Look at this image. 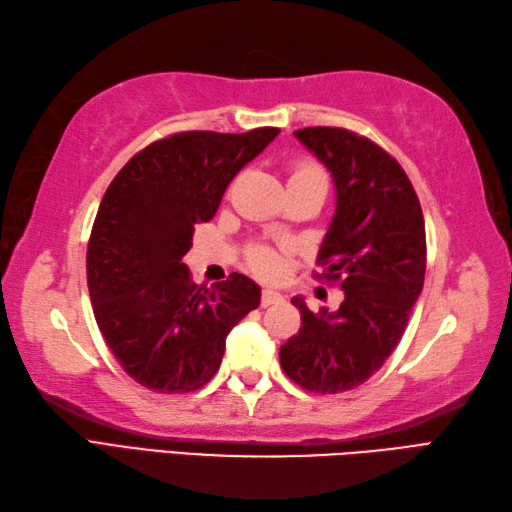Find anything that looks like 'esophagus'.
Returning <instances> with one entry per match:
<instances>
[{"mask_svg":"<svg viewBox=\"0 0 512 512\" xmlns=\"http://www.w3.org/2000/svg\"><path fill=\"white\" fill-rule=\"evenodd\" d=\"M283 302V294H278L274 289H263V296H260V305L269 307V305H278Z\"/></svg>","mask_w":512,"mask_h":512,"instance_id":"esophagus-1","label":"esophagus"}]
</instances>
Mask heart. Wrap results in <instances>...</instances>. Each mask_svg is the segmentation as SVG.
Wrapping results in <instances>:
<instances>
[{
  "label": "heart",
  "mask_w": 512,
  "mask_h": 512,
  "mask_svg": "<svg viewBox=\"0 0 512 512\" xmlns=\"http://www.w3.org/2000/svg\"><path fill=\"white\" fill-rule=\"evenodd\" d=\"M289 181H320V183L327 185L325 172H322L316 163H309V161L296 163L294 168H291ZM249 265H252V269L258 271L260 276H267V278L276 276L280 271L278 256L267 247L252 249V254H249Z\"/></svg>",
  "instance_id": "heart-1"
}]
</instances>
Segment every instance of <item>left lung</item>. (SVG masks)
Wrapping results in <instances>:
<instances>
[{
  "mask_svg": "<svg viewBox=\"0 0 512 512\" xmlns=\"http://www.w3.org/2000/svg\"><path fill=\"white\" fill-rule=\"evenodd\" d=\"M294 134L336 185L318 278L338 283L344 300L314 314L291 298L302 325L280 347V367L302 389L342 393L382 367L409 325L426 271L424 216L409 176L378 143L325 125Z\"/></svg>",
  "mask_w": 512,
  "mask_h": 512,
  "instance_id": "1",
  "label": "left lung"
}]
</instances>
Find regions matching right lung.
I'll use <instances>...</instances> for the list:
<instances>
[{"mask_svg":"<svg viewBox=\"0 0 512 512\" xmlns=\"http://www.w3.org/2000/svg\"><path fill=\"white\" fill-rule=\"evenodd\" d=\"M179 132L150 143L114 176L92 225L86 269L97 325L123 371L156 393L201 389L227 333L260 305L252 278L196 285L183 256L194 225L216 214L229 181L278 137Z\"/></svg>","mask_w":512,"mask_h":512,"instance_id":"add662e5","label":"right lung"}]
</instances>
